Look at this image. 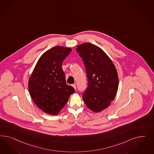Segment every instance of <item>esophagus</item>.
I'll return each mask as SVG.
<instances>
[{
  "label": "esophagus",
  "instance_id": "esophagus-1",
  "mask_svg": "<svg viewBox=\"0 0 154 154\" xmlns=\"http://www.w3.org/2000/svg\"><path fill=\"white\" fill-rule=\"evenodd\" d=\"M72 86L73 87V88L75 89V90H76V85H75V84H73V85H72Z\"/></svg>",
  "mask_w": 154,
  "mask_h": 154
}]
</instances>
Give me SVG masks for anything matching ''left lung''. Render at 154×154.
Instances as JSON below:
<instances>
[{
	"label": "left lung",
	"mask_w": 154,
	"mask_h": 154,
	"mask_svg": "<svg viewBox=\"0 0 154 154\" xmlns=\"http://www.w3.org/2000/svg\"><path fill=\"white\" fill-rule=\"evenodd\" d=\"M76 51L84 61L87 74L88 86L82 95L84 102L93 112H100L111 104L116 95V68L106 52L94 44H81Z\"/></svg>",
	"instance_id": "8db88e82"
}]
</instances>
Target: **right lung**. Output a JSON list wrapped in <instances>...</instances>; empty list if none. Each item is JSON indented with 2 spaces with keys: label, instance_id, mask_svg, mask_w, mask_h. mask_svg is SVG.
<instances>
[{
  "label": "right lung",
  "instance_id": "add662e5",
  "mask_svg": "<svg viewBox=\"0 0 154 154\" xmlns=\"http://www.w3.org/2000/svg\"><path fill=\"white\" fill-rule=\"evenodd\" d=\"M71 48L55 46L42 54L28 81V89L33 102L43 112L57 115L65 106L73 87L66 83L62 63Z\"/></svg>",
  "mask_w": 154,
  "mask_h": 154
}]
</instances>
